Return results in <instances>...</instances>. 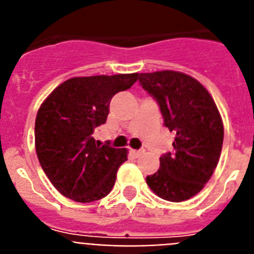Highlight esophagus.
Instances as JSON below:
<instances>
[{"mask_svg":"<svg viewBox=\"0 0 254 254\" xmlns=\"http://www.w3.org/2000/svg\"><path fill=\"white\" fill-rule=\"evenodd\" d=\"M132 155H133L134 158H138V156H141V155L145 152V150H131Z\"/></svg>","mask_w":254,"mask_h":254,"instance_id":"esophagus-1","label":"esophagus"}]
</instances>
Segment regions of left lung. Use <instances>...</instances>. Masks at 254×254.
<instances>
[{
    "label": "left lung",
    "instance_id": "obj_1",
    "mask_svg": "<svg viewBox=\"0 0 254 254\" xmlns=\"http://www.w3.org/2000/svg\"><path fill=\"white\" fill-rule=\"evenodd\" d=\"M141 86L158 102L164 126L176 133L174 151L160 158V168L146 177L160 198L182 202L197 194L219 163L224 126L212 96L196 78L177 71L140 73Z\"/></svg>",
    "mask_w": 254,
    "mask_h": 254
}]
</instances>
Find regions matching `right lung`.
Instances as JSON below:
<instances>
[{"label":"right lung","mask_w":254,"mask_h":254,"mask_svg":"<svg viewBox=\"0 0 254 254\" xmlns=\"http://www.w3.org/2000/svg\"><path fill=\"white\" fill-rule=\"evenodd\" d=\"M138 73L72 77L40 105L35 120V150L56 190L76 202L107 196L116 183L127 150L95 142L94 129L104 125L109 103L137 81Z\"/></svg>","instance_id":"1"}]
</instances>
